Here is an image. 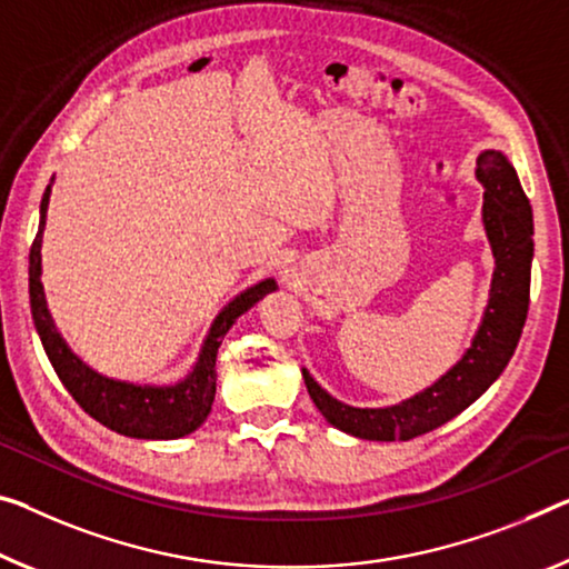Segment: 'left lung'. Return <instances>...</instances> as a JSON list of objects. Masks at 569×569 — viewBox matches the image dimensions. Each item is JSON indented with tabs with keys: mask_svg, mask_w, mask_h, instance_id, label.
Listing matches in <instances>:
<instances>
[{
	"mask_svg": "<svg viewBox=\"0 0 569 569\" xmlns=\"http://www.w3.org/2000/svg\"><path fill=\"white\" fill-rule=\"evenodd\" d=\"M483 182V226L496 259L491 297L473 343L452 369L412 399L381 409H358L328 395L308 369L305 387L330 425L361 440H412L450 422L491 387L511 361L529 310L535 221L519 174L503 152L486 150L476 160Z\"/></svg>",
	"mask_w": 569,
	"mask_h": 569,
	"instance_id": "8db88e82",
	"label": "left lung"
}]
</instances>
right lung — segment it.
Wrapping results in <instances>:
<instances>
[{
    "instance_id": "add662e5",
    "label": "right lung",
    "mask_w": 569,
    "mask_h": 569,
    "mask_svg": "<svg viewBox=\"0 0 569 569\" xmlns=\"http://www.w3.org/2000/svg\"><path fill=\"white\" fill-rule=\"evenodd\" d=\"M50 203V186L40 200V226L30 247V310L34 328L42 340V348L50 358L52 369L71 397L81 405L86 415L101 422L109 430L137 437V440H174L196 432L206 417L211 415L216 397V356L223 336L236 322L239 315L261 300V297L277 290L274 279H261L259 284L236 295L226 308L216 315L211 330L200 346L198 361L186 379L170 387H150V383H127L89 369L78 358L63 338H60L56 322L50 318L46 292H42V231H46V213Z\"/></svg>"
}]
</instances>
